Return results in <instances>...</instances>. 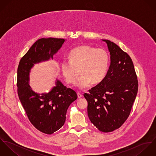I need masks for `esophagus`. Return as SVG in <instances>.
<instances>
[{"mask_svg":"<svg viewBox=\"0 0 156 156\" xmlns=\"http://www.w3.org/2000/svg\"><path fill=\"white\" fill-rule=\"evenodd\" d=\"M77 97H78L79 98H80L81 97H83V95H82V94H81L80 92H77Z\"/></svg>","mask_w":156,"mask_h":156,"instance_id":"34e87169","label":"esophagus"}]
</instances>
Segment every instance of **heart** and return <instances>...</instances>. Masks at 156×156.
Segmentation results:
<instances>
[{
	"instance_id": "b5f03b06",
	"label": "heart",
	"mask_w": 156,
	"mask_h": 156,
	"mask_svg": "<svg viewBox=\"0 0 156 156\" xmlns=\"http://www.w3.org/2000/svg\"><path fill=\"white\" fill-rule=\"evenodd\" d=\"M69 62L61 64L62 74L68 83L74 84L80 74L82 75L76 83L80 89L88 88L105 78L109 66V55L101 48H95L89 45H80L73 48L68 55Z\"/></svg>"
}]
</instances>
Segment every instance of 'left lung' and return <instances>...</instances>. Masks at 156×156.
<instances>
[{
    "label": "left lung",
    "instance_id": "left-lung-1",
    "mask_svg": "<svg viewBox=\"0 0 156 156\" xmlns=\"http://www.w3.org/2000/svg\"><path fill=\"white\" fill-rule=\"evenodd\" d=\"M105 41L111 55V65L102 81L85 93L90 122L101 132L119 129L128 118L137 90L138 81L130 56L118 45Z\"/></svg>",
    "mask_w": 156,
    "mask_h": 156
}]
</instances>
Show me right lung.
Returning <instances> with one entry per match:
<instances>
[{
  "label": "right lung",
  "instance_id": "1",
  "mask_svg": "<svg viewBox=\"0 0 156 156\" xmlns=\"http://www.w3.org/2000/svg\"><path fill=\"white\" fill-rule=\"evenodd\" d=\"M63 38L38 40L23 56L17 69V93L31 124L39 131L51 134L64 124L69 106L77 98L75 90L59 80L48 93L38 94L29 85V73L35 64L53 59L62 47Z\"/></svg>",
  "mask_w": 156,
  "mask_h": 156
}]
</instances>
